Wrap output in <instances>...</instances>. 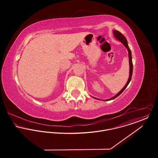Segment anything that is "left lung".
<instances>
[{
	"label": "left lung",
	"mask_w": 158,
	"mask_h": 158,
	"mask_svg": "<svg viewBox=\"0 0 158 158\" xmlns=\"http://www.w3.org/2000/svg\"><path fill=\"white\" fill-rule=\"evenodd\" d=\"M113 33H114V36H115V38H116V39H117L118 41H120L123 45L124 46L127 48V50L128 51V57H129V63H130V77H129V78H128V81H127V83H126V85H125V86L122 88V89L120 90L117 94H116L114 97H113L112 98H110V99H108V100H105L106 101H108V100H113V99H114V98H115L116 97H117L119 95H120L122 92H123V91L125 90V89L127 87V86L128 85V84H129V83L130 82V81H131V77H132V74H133V63H132V56H131V50H130V48H129V47H128V43H127V39H126V38L120 32V31H117V30H114L113 31ZM94 98H95V99H98V100H100V99H98V98H95V97H94Z\"/></svg>",
	"instance_id": "left-lung-1"
}]
</instances>
